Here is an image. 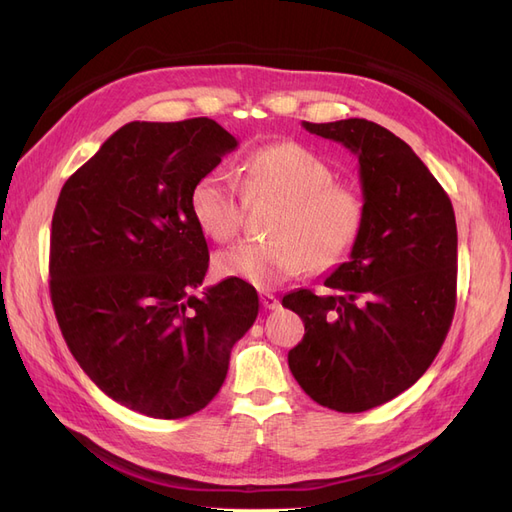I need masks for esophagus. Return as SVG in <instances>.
<instances>
[{
	"instance_id": "esophagus-1",
	"label": "esophagus",
	"mask_w": 512,
	"mask_h": 512,
	"mask_svg": "<svg viewBox=\"0 0 512 512\" xmlns=\"http://www.w3.org/2000/svg\"><path fill=\"white\" fill-rule=\"evenodd\" d=\"M260 303H262V307H265V309H277V307H280V299H277L275 294H271V292H260Z\"/></svg>"
}]
</instances>
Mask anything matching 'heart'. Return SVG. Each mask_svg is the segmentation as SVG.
<instances>
[{
    "label": "heart",
    "instance_id": "b5f03b06",
    "mask_svg": "<svg viewBox=\"0 0 512 512\" xmlns=\"http://www.w3.org/2000/svg\"><path fill=\"white\" fill-rule=\"evenodd\" d=\"M250 198L275 196L271 239L239 241L215 258L224 277L273 288L288 277L329 271L352 254L365 226V200L350 183L333 181V168L299 143H271L254 149L243 164ZM192 218L207 237L228 241L243 220L237 177L215 166L200 175L188 196Z\"/></svg>",
    "mask_w": 512,
    "mask_h": 512
}]
</instances>
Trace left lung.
<instances>
[{
	"label": "left lung",
	"mask_w": 512,
	"mask_h": 512,
	"mask_svg": "<svg viewBox=\"0 0 512 512\" xmlns=\"http://www.w3.org/2000/svg\"><path fill=\"white\" fill-rule=\"evenodd\" d=\"M303 128L359 158L365 226L324 286L282 305L305 324L288 352L294 380L316 404L365 412L421 378L451 329L457 301V224L451 198L399 136L367 119Z\"/></svg>",
	"instance_id": "8db88e82"
}]
</instances>
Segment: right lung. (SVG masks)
<instances>
[{
	"label": "right lung",
	"mask_w": 512,
	"mask_h": 512,
	"mask_svg": "<svg viewBox=\"0 0 512 512\" xmlns=\"http://www.w3.org/2000/svg\"><path fill=\"white\" fill-rule=\"evenodd\" d=\"M235 147L209 117L132 121L57 198L49 288L61 335L98 389L134 412L170 421L203 410L258 316L239 277L192 294L209 247L188 196Z\"/></svg>",
	"instance_id": "1"
}]
</instances>
